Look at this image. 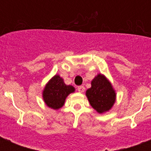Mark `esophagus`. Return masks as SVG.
Returning <instances> with one entry per match:
<instances>
[{
	"instance_id": "esophagus-1",
	"label": "esophagus",
	"mask_w": 151,
	"mask_h": 151,
	"mask_svg": "<svg viewBox=\"0 0 151 151\" xmlns=\"http://www.w3.org/2000/svg\"><path fill=\"white\" fill-rule=\"evenodd\" d=\"M78 92H81H81H85V87L82 86V85H81V86H78Z\"/></svg>"
}]
</instances>
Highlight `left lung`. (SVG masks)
Instances as JSON below:
<instances>
[{"label":"left lung","mask_w":151,"mask_h":151,"mask_svg":"<svg viewBox=\"0 0 151 151\" xmlns=\"http://www.w3.org/2000/svg\"><path fill=\"white\" fill-rule=\"evenodd\" d=\"M92 87L86 91L90 105L99 114L110 110L116 100V93L105 76L99 73L92 81Z\"/></svg>","instance_id":"left-lung-1"}]
</instances>
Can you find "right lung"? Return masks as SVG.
<instances>
[{
    "label": "right lung",
    "instance_id": "right-lung-1",
    "mask_svg": "<svg viewBox=\"0 0 151 151\" xmlns=\"http://www.w3.org/2000/svg\"><path fill=\"white\" fill-rule=\"evenodd\" d=\"M75 91L72 85H66L59 75H55L45 87L43 99L48 107L58 110L64 105L68 95Z\"/></svg>",
    "mask_w": 151,
    "mask_h": 151
}]
</instances>
